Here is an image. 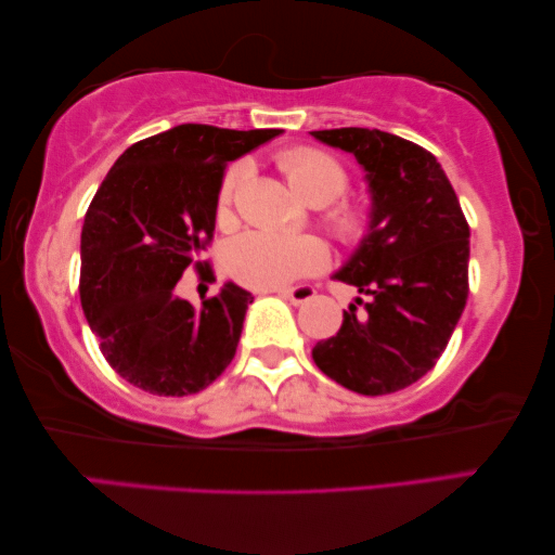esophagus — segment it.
I'll list each match as a JSON object with an SVG mask.
<instances>
[{"label":"esophagus","instance_id":"1","mask_svg":"<svg viewBox=\"0 0 555 555\" xmlns=\"http://www.w3.org/2000/svg\"><path fill=\"white\" fill-rule=\"evenodd\" d=\"M314 295H317V289L312 285H297V287H289V289H280V297H285L287 302H293V305L310 302Z\"/></svg>","mask_w":555,"mask_h":555}]
</instances>
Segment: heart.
I'll list each match as a JSON object with an SVG mask.
<instances>
[{
	"label": "heart",
	"instance_id": "obj_1",
	"mask_svg": "<svg viewBox=\"0 0 555 555\" xmlns=\"http://www.w3.org/2000/svg\"><path fill=\"white\" fill-rule=\"evenodd\" d=\"M278 167L289 186L314 206H324L322 223L344 248H361L374 231V208L359 198H344L349 189V171L337 157L317 147H293L278 154ZM250 165L245 159L225 169L216 196V223L231 229L235 223V198ZM326 245L314 235H280L270 231H248L225 250V268L231 278L253 289H280L295 280L312 275L326 266Z\"/></svg>",
	"mask_w": 555,
	"mask_h": 555
}]
</instances>
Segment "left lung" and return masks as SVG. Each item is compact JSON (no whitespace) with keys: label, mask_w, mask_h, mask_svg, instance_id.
I'll list each match as a JSON object with an SVG mask.
<instances>
[{"label":"left lung","mask_w":555,"mask_h":555,"mask_svg":"<svg viewBox=\"0 0 555 555\" xmlns=\"http://www.w3.org/2000/svg\"><path fill=\"white\" fill-rule=\"evenodd\" d=\"M312 134L351 152L374 194V231L334 275L366 299L344 310L341 330L317 341L312 359L353 393H396L438 363L465 310L469 223L421 144L369 127Z\"/></svg>","instance_id":"left-lung-1"}]
</instances>
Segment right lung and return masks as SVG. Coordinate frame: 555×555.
I'll return each mask as SVG.
<instances>
[{
  "instance_id": "add662e5",
  "label": "right lung",
  "mask_w": 555,
  "mask_h": 555,
  "mask_svg": "<svg viewBox=\"0 0 555 555\" xmlns=\"http://www.w3.org/2000/svg\"><path fill=\"white\" fill-rule=\"evenodd\" d=\"M275 134L171 127L125 150L98 186L80 233L78 293L100 351L127 384L192 396L233 361L250 293L229 283L194 310L175 287L189 268L216 280L204 253L223 171Z\"/></svg>"
}]
</instances>
